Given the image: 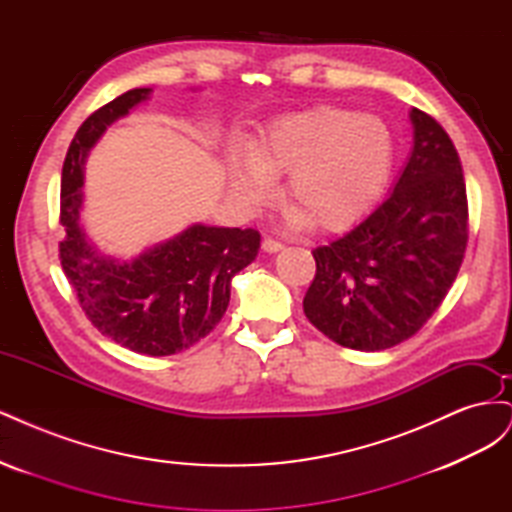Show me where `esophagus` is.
<instances>
[{"instance_id": "1", "label": "esophagus", "mask_w": 512, "mask_h": 512, "mask_svg": "<svg viewBox=\"0 0 512 512\" xmlns=\"http://www.w3.org/2000/svg\"><path fill=\"white\" fill-rule=\"evenodd\" d=\"M282 247H284V243H282V241L271 239V237H265V241H262V250L269 252V254H273V252H280Z\"/></svg>"}]
</instances>
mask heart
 Listing matches in <instances>:
<instances>
[{
	"label": "heart",
	"mask_w": 512,
	"mask_h": 512,
	"mask_svg": "<svg viewBox=\"0 0 512 512\" xmlns=\"http://www.w3.org/2000/svg\"><path fill=\"white\" fill-rule=\"evenodd\" d=\"M395 158L393 134L374 115L318 108L284 119L252 149L250 162L232 170V188L252 205L273 194L275 177L288 173L286 198L318 228L359 220L382 194Z\"/></svg>",
	"instance_id": "heart-1"
}]
</instances>
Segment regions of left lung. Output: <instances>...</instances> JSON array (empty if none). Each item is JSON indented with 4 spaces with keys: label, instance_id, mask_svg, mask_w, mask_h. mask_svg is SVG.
<instances>
[{
    "label": "left lung",
    "instance_id": "1",
    "mask_svg": "<svg viewBox=\"0 0 512 512\" xmlns=\"http://www.w3.org/2000/svg\"><path fill=\"white\" fill-rule=\"evenodd\" d=\"M414 147L393 192L346 235L312 252L303 312L335 344L376 352L421 331L451 290L468 245L459 153L412 108Z\"/></svg>",
    "mask_w": 512,
    "mask_h": 512
}]
</instances>
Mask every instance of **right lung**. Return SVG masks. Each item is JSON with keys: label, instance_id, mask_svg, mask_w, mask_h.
Segmentation results:
<instances>
[{"label": "right lung", "instance_id": "add662e5", "mask_svg": "<svg viewBox=\"0 0 512 512\" xmlns=\"http://www.w3.org/2000/svg\"><path fill=\"white\" fill-rule=\"evenodd\" d=\"M130 89L91 113L72 138L61 170L59 260L85 316L113 342L168 356L207 337L226 312L230 280L256 258L260 232L194 224L153 250L119 262L100 254L79 224L83 164L108 123L149 96Z\"/></svg>", "mask_w": 512, "mask_h": 512}]
</instances>
